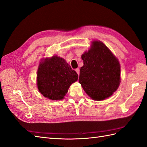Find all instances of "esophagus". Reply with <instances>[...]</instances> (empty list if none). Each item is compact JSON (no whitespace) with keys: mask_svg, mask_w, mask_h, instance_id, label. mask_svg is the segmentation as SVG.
Returning <instances> with one entry per match:
<instances>
[{"mask_svg":"<svg viewBox=\"0 0 147 147\" xmlns=\"http://www.w3.org/2000/svg\"><path fill=\"white\" fill-rule=\"evenodd\" d=\"M75 71H76V72H77V74L79 75V74H80V69H79L78 68H77V69H75Z\"/></svg>","mask_w":147,"mask_h":147,"instance_id":"esophagus-1","label":"esophagus"}]
</instances>
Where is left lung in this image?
Wrapping results in <instances>:
<instances>
[{"instance_id": "8db88e82", "label": "left lung", "mask_w": 147, "mask_h": 147, "mask_svg": "<svg viewBox=\"0 0 147 147\" xmlns=\"http://www.w3.org/2000/svg\"><path fill=\"white\" fill-rule=\"evenodd\" d=\"M82 59L83 66L78 81L86 94L95 100L112 96L120 84V64L117 57L102 42L94 40Z\"/></svg>"}]
</instances>
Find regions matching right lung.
Masks as SVG:
<instances>
[{"instance_id":"obj_1","label":"right lung","mask_w":147,"mask_h":147,"mask_svg":"<svg viewBox=\"0 0 147 147\" xmlns=\"http://www.w3.org/2000/svg\"><path fill=\"white\" fill-rule=\"evenodd\" d=\"M78 78L77 72L63 58L53 56L42 59L40 63L37 74V88L44 97L53 100H61Z\"/></svg>"}]
</instances>
